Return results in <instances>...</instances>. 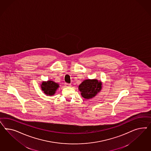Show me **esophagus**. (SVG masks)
Here are the masks:
<instances>
[{
  "label": "esophagus",
  "mask_w": 151,
  "mask_h": 151,
  "mask_svg": "<svg viewBox=\"0 0 151 151\" xmlns=\"http://www.w3.org/2000/svg\"><path fill=\"white\" fill-rule=\"evenodd\" d=\"M65 86L68 87H71V84H69V83H65Z\"/></svg>",
  "instance_id": "obj_1"
}]
</instances>
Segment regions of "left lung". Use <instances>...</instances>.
<instances>
[{
	"instance_id": "left-lung-1",
	"label": "left lung",
	"mask_w": 151,
	"mask_h": 151,
	"mask_svg": "<svg viewBox=\"0 0 151 151\" xmlns=\"http://www.w3.org/2000/svg\"><path fill=\"white\" fill-rule=\"evenodd\" d=\"M102 83L97 79H86L78 86V90L82 97L85 99H92L101 91Z\"/></svg>"
}]
</instances>
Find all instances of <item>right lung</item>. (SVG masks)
I'll use <instances>...</instances> for the list:
<instances>
[{
    "mask_svg": "<svg viewBox=\"0 0 151 151\" xmlns=\"http://www.w3.org/2000/svg\"><path fill=\"white\" fill-rule=\"evenodd\" d=\"M60 87L59 84L51 80L46 81H43L41 84V90L47 96H53L58 88Z\"/></svg>",
    "mask_w": 151,
    "mask_h": 151,
    "instance_id": "1",
    "label": "right lung"
}]
</instances>
